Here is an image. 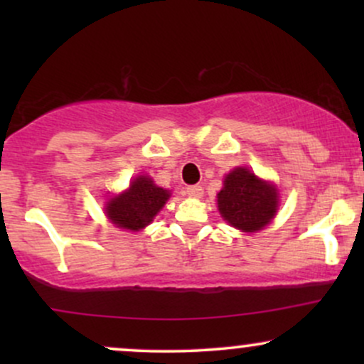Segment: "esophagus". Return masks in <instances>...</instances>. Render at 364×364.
Returning a JSON list of instances; mask_svg holds the SVG:
<instances>
[{
	"instance_id": "esophagus-1",
	"label": "esophagus",
	"mask_w": 364,
	"mask_h": 364,
	"mask_svg": "<svg viewBox=\"0 0 364 364\" xmlns=\"http://www.w3.org/2000/svg\"><path fill=\"white\" fill-rule=\"evenodd\" d=\"M185 195L191 196V198H202L203 196V188L195 185V186H186L185 188Z\"/></svg>"
}]
</instances>
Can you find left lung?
<instances>
[{"instance_id": "1", "label": "left lung", "mask_w": 364, "mask_h": 364, "mask_svg": "<svg viewBox=\"0 0 364 364\" xmlns=\"http://www.w3.org/2000/svg\"><path fill=\"white\" fill-rule=\"evenodd\" d=\"M277 190L246 168H236L229 173L224 188L217 195L220 215L232 228L246 232L265 228L277 212Z\"/></svg>"}]
</instances>
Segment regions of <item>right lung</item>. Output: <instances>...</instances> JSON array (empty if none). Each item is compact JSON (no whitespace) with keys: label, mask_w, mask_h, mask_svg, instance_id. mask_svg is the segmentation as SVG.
<instances>
[{"label":"right lung","mask_w":364,"mask_h":364,"mask_svg":"<svg viewBox=\"0 0 364 364\" xmlns=\"http://www.w3.org/2000/svg\"><path fill=\"white\" fill-rule=\"evenodd\" d=\"M169 191L156 186L147 176H139L132 181L128 191L112 196L107 202L106 214L112 224L121 229L139 231L150 224V220L164 207Z\"/></svg>","instance_id":"1"}]
</instances>
